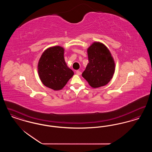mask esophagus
Returning a JSON list of instances; mask_svg holds the SVG:
<instances>
[{"mask_svg": "<svg viewBox=\"0 0 152 152\" xmlns=\"http://www.w3.org/2000/svg\"><path fill=\"white\" fill-rule=\"evenodd\" d=\"M76 74L77 75H80L81 74V72L80 71H76Z\"/></svg>", "mask_w": 152, "mask_h": 152, "instance_id": "1", "label": "esophagus"}]
</instances>
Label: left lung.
I'll use <instances>...</instances> for the list:
<instances>
[{
  "label": "left lung",
  "instance_id": "left-lung-1",
  "mask_svg": "<svg viewBox=\"0 0 152 152\" xmlns=\"http://www.w3.org/2000/svg\"><path fill=\"white\" fill-rule=\"evenodd\" d=\"M89 63L82 76L92 88L107 85L115 71V63L108 48L100 42H95L87 49Z\"/></svg>",
  "mask_w": 152,
  "mask_h": 152
}]
</instances>
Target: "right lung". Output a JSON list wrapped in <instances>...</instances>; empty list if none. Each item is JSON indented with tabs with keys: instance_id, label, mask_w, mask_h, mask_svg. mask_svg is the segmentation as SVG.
I'll return each instance as SVG.
<instances>
[{
	"instance_id": "add662e5",
	"label": "right lung",
	"mask_w": 152,
	"mask_h": 152,
	"mask_svg": "<svg viewBox=\"0 0 152 152\" xmlns=\"http://www.w3.org/2000/svg\"><path fill=\"white\" fill-rule=\"evenodd\" d=\"M64 54L63 47H51L44 51L38 62L40 79L45 87L54 91L63 89L74 75L65 63Z\"/></svg>"
}]
</instances>
